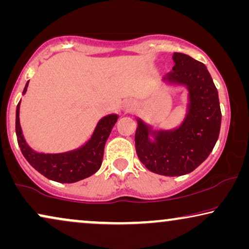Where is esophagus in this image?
I'll list each match as a JSON object with an SVG mask.
<instances>
[{"label": "esophagus", "instance_id": "34e87169", "mask_svg": "<svg viewBox=\"0 0 249 249\" xmlns=\"http://www.w3.org/2000/svg\"><path fill=\"white\" fill-rule=\"evenodd\" d=\"M125 107H127V110H130L132 107V102H127V103H125Z\"/></svg>", "mask_w": 249, "mask_h": 249}]
</instances>
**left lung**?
I'll return each mask as SVG.
<instances>
[{"label":"left lung","mask_w":249,"mask_h":249,"mask_svg":"<svg viewBox=\"0 0 249 249\" xmlns=\"http://www.w3.org/2000/svg\"><path fill=\"white\" fill-rule=\"evenodd\" d=\"M172 59L175 66L163 80L186 86V117L170 130H153L137 118L135 134L141 162L149 171L168 177L187 175L205 161L219 138L222 117L219 94L206 67L183 53H173Z\"/></svg>","instance_id":"obj_1"}]
</instances>
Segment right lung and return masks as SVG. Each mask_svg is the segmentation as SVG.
Listing matches in <instances>:
<instances>
[{"instance_id": "1", "label": "right lung", "mask_w": 249, "mask_h": 249, "mask_svg": "<svg viewBox=\"0 0 249 249\" xmlns=\"http://www.w3.org/2000/svg\"><path fill=\"white\" fill-rule=\"evenodd\" d=\"M29 81H27L22 94H26ZM20 102L16 111V134L22 155L34 169L47 179L61 183H72L94 175L102 165L104 146L112 128L117 122L118 114H107L98 121L89 141L73 151L45 154L35 152L26 142L19 120Z\"/></svg>"}]
</instances>
